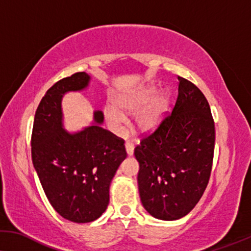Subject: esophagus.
<instances>
[{
	"label": "esophagus",
	"mask_w": 251,
	"mask_h": 251,
	"mask_svg": "<svg viewBox=\"0 0 251 251\" xmlns=\"http://www.w3.org/2000/svg\"><path fill=\"white\" fill-rule=\"evenodd\" d=\"M125 149H126V152H127V156H133L134 153V144L133 142H130V141H127L125 143Z\"/></svg>",
	"instance_id": "obj_1"
}]
</instances>
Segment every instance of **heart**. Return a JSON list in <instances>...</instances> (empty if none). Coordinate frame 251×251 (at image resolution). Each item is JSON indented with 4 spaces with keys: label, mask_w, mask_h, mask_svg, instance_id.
<instances>
[{
    "label": "heart",
    "mask_w": 251,
    "mask_h": 251,
    "mask_svg": "<svg viewBox=\"0 0 251 251\" xmlns=\"http://www.w3.org/2000/svg\"><path fill=\"white\" fill-rule=\"evenodd\" d=\"M154 86H146L128 94L118 95L112 104L105 105L104 116L115 130H121L126 122V116L134 115V126L141 133H150L159 126L168 107L167 92H158ZM155 94L156 95L154 96Z\"/></svg>",
    "instance_id": "b5f03b06"
}]
</instances>
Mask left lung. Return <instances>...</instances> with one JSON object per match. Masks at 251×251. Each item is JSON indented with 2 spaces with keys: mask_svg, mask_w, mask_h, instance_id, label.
<instances>
[{
  "mask_svg": "<svg viewBox=\"0 0 251 251\" xmlns=\"http://www.w3.org/2000/svg\"><path fill=\"white\" fill-rule=\"evenodd\" d=\"M214 146L207 99L195 84L178 77L172 114L134 150L141 202L151 216L175 221L195 208L209 181Z\"/></svg>",
  "mask_w": 251,
  "mask_h": 251,
  "instance_id": "8db88e82",
  "label": "left lung"
}]
</instances>
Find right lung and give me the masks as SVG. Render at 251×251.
<instances>
[{
  "mask_svg": "<svg viewBox=\"0 0 251 251\" xmlns=\"http://www.w3.org/2000/svg\"><path fill=\"white\" fill-rule=\"evenodd\" d=\"M91 76L76 73L56 82L42 99L31 134V159L51 206L74 223H90L107 209L109 188L126 158L124 141L102 128L103 114L77 132L63 127L62 98L82 92Z\"/></svg>",
  "mask_w": 251,
  "mask_h": 251,
  "instance_id": "right-lung-1",
  "label": "right lung"
}]
</instances>
